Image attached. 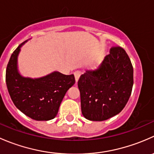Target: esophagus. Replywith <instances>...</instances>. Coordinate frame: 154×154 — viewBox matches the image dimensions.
Wrapping results in <instances>:
<instances>
[{"instance_id": "esophagus-1", "label": "esophagus", "mask_w": 154, "mask_h": 154, "mask_svg": "<svg viewBox=\"0 0 154 154\" xmlns=\"http://www.w3.org/2000/svg\"><path fill=\"white\" fill-rule=\"evenodd\" d=\"M74 77H75V80H76V82L78 81L79 78H80V75H81V72H80V71H76L74 73Z\"/></svg>"}]
</instances>
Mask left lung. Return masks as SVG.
Segmentation results:
<instances>
[{
    "mask_svg": "<svg viewBox=\"0 0 154 154\" xmlns=\"http://www.w3.org/2000/svg\"><path fill=\"white\" fill-rule=\"evenodd\" d=\"M82 114L101 122L119 114L127 104L133 85V68L120 46L110 50L98 68L87 70L78 80Z\"/></svg>",
    "mask_w": 154,
    "mask_h": 154,
    "instance_id": "8db88e82",
    "label": "left lung"
}]
</instances>
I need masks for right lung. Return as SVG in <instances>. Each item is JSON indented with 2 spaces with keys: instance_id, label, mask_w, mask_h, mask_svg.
<instances>
[{
  "instance_id": "obj_1",
  "label": "right lung",
  "mask_w": 154,
  "mask_h": 154,
  "mask_svg": "<svg viewBox=\"0 0 154 154\" xmlns=\"http://www.w3.org/2000/svg\"><path fill=\"white\" fill-rule=\"evenodd\" d=\"M26 42L13 51L7 64V89L15 106L24 115L33 120H51L57 115L66 91L75 83V78L74 74L65 75L58 71L38 79L21 77L17 69V57Z\"/></svg>"
}]
</instances>
